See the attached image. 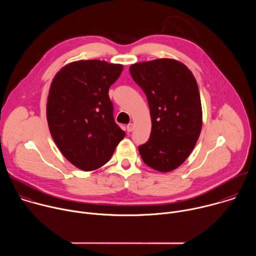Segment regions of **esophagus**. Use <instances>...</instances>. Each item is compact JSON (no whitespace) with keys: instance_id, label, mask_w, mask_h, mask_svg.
I'll return each mask as SVG.
<instances>
[{"instance_id":"34e87169","label":"esophagus","mask_w":256,"mask_h":256,"mask_svg":"<svg viewBox=\"0 0 256 256\" xmlns=\"http://www.w3.org/2000/svg\"><path fill=\"white\" fill-rule=\"evenodd\" d=\"M134 126L132 124H128L126 126V130H128V132H132V130H134Z\"/></svg>"}]
</instances>
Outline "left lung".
<instances>
[{"label":"left lung","instance_id":"1","mask_svg":"<svg viewBox=\"0 0 256 256\" xmlns=\"http://www.w3.org/2000/svg\"><path fill=\"white\" fill-rule=\"evenodd\" d=\"M134 81L147 96L152 128L140 155L149 167L170 172L184 163L198 140L202 110L192 70L179 60L158 58L130 66Z\"/></svg>","mask_w":256,"mask_h":256}]
</instances>
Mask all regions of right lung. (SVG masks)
<instances>
[{
	"label": "right lung",
	"instance_id": "obj_1",
	"mask_svg": "<svg viewBox=\"0 0 256 256\" xmlns=\"http://www.w3.org/2000/svg\"><path fill=\"white\" fill-rule=\"evenodd\" d=\"M122 68L81 60L62 66L52 79L46 103L50 132L64 157L81 170L106 164L126 136L114 122L108 95Z\"/></svg>",
	"mask_w": 256,
	"mask_h": 256
}]
</instances>
